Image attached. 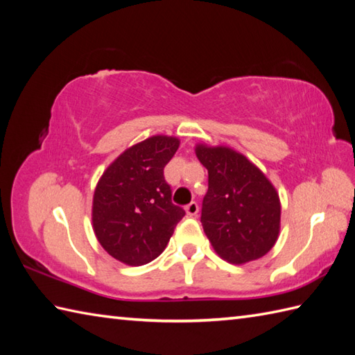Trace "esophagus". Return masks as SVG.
<instances>
[{"instance_id": "34e87169", "label": "esophagus", "mask_w": 355, "mask_h": 355, "mask_svg": "<svg viewBox=\"0 0 355 355\" xmlns=\"http://www.w3.org/2000/svg\"><path fill=\"white\" fill-rule=\"evenodd\" d=\"M186 212H187V215L189 216H195L198 214V205L195 201H192V202H189V205L186 206Z\"/></svg>"}]
</instances>
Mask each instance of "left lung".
I'll return each instance as SVG.
<instances>
[{
	"mask_svg": "<svg viewBox=\"0 0 355 355\" xmlns=\"http://www.w3.org/2000/svg\"><path fill=\"white\" fill-rule=\"evenodd\" d=\"M209 172L201 224L215 252L230 263L262 258L281 229V201L275 186L243 154L225 146L197 145Z\"/></svg>",
	"mask_w": 355,
	"mask_h": 355,
	"instance_id": "left-lung-1",
	"label": "left lung"
}]
</instances>
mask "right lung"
I'll return each instance as SVG.
<instances>
[{
    "label": "right lung",
    "instance_id": "1",
    "mask_svg": "<svg viewBox=\"0 0 355 355\" xmlns=\"http://www.w3.org/2000/svg\"><path fill=\"white\" fill-rule=\"evenodd\" d=\"M180 140L154 135L128 148L103 172L93 198V229L112 258L139 267L168 245L184 209L172 205L163 171Z\"/></svg>",
    "mask_w": 355,
    "mask_h": 355
}]
</instances>
